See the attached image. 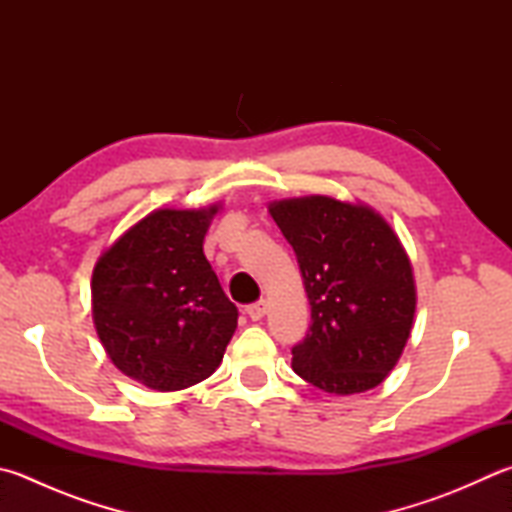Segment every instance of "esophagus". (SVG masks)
Listing matches in <instances>:
<instances>
[{
  "instance_id": "obj_1",
  "label": "esophagus",
  "mask_w": 512,
  "mask_h": 512,
  "mask_svg": "<svg viewBox=\"0 0 512 512\" xmlns=\"http://www.w3.org/2000/svg\"><path fill=\"white\" fill-rule=\"evenodd\" d=\"M245 312L249 318H252V321H260V318L267 314V301H258V303L247 305Z\"/></svg>"
}]
</instances>
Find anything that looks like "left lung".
I'll return each instance as SVG.
<instances>
[{"label": "left lung", "mask_w": 512, "mask_h": 512, "mask_svg": "<svg viewBox=\"0 0 512 512\" xmlns=\"http://www.w3.org/2000/svg\"><path fill=\"white\" fill-rule=\"evenodd\" d=\"M292 245L312 325L292 347V368L330 394L385 381L412 330L417 289L410 258L381 214L361 202L305 196L269 202Z\"/></svg>", "instance_id": "8db88e82"}]
</instances>
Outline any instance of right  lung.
Returning <instances> with one entry per match:
<instances>
[{"instance_id": "1", "label": "right lung", "mask_w": 512, "mask_h": 512, "mask_svg": "<svg viewBox=\"0 0 512 512\" xmlns=\"http://www.w3.org/2000/svg\"><path fill=\"white\" fill-rule=\"evenodd\" d=\"M218 209L151 211L95 263V330L115 368L151 390L205 381L236 332V305L202 252Z\"/></svg>"}]
</instances>
